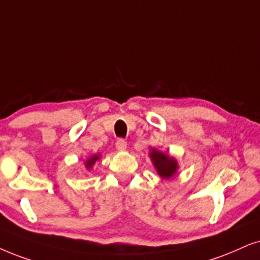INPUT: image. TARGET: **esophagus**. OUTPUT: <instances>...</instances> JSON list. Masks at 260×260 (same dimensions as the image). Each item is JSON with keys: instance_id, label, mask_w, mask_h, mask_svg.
<instances>
[{"instance_id": "esophagus-1", "label": "esophagus", "mask_w": 260, "mask_h": 260, "mask_svg": "<svg viewBox=\"0 0 260 260\" xmlns=\"http://www.w3.org/2000/svg\"><path fill=\"white\" fill-rule=\"evenodd\" d=\"M115 145H116V149L119 151H124L127 149V143H126V140H124V139H117Z\"/></svg>"}]
</instances>
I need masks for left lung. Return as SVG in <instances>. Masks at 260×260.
I'll list each match as a JSON object with an SVG mask.
<instances>
[{
    "label": "left lung",
    "instance_id": "1",
    "mask_svg": "<svg viewBox=\"0 0 260 260\" xmlns=\"http://www.w3.org/2000/svg\"><path fill=\"white\" fill-rule=\"evenodd\" d=\"M150 158L152 160L154 168L162 179H170L175 175L179 168L176 159L169 154L158 151L157 149L150 150Z\"/></svg>",
    "mask_w": 260,
    "mask_h": 260
}]
</instances>
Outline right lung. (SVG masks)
Masks as SVG:
<instances>
[{
  "label": "right lung",
  "mask_w": 260,
  "mask_h": 260,
  "mask_svg": "<svg viewBox=\"0 0 260 260\" xmlns=\"http://www.w3.org/2000/svg\"><path fill=\"white\" fill-rule=\"evenodd\" d=\"M100 156L101 154H93V156H91L90 158L85 160V167H86V169H91L92 166L96 163V160L100 159Z\"/></svg>",
  "instance_id": "right-lung-1"
}]
</instances>
